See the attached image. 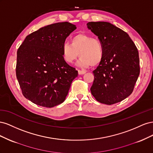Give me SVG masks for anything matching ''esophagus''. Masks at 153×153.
Returning a JSON list of instances; mask_svg holds the SVG:
<instances>
[{
    "instance_id": "obj_1",
    "label": "esophagus",
    "mask_w": 153,
    "mask_h": 153,
    "mask_svg": "<svg viewBox=\"0 0 153 153\" xmlns=\"http://www.w3.org/2000/svg\"><path fill=\"white\" fill-rule=\"evenodd\" d=\"M78 74H79V75H84V74L85 73V71H82V70H78Z\"/></svg>"
}]
</instances>
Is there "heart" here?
Wrapping results in <instances>:
<instances>
[{
  "label": "heart",
  "instance_id": "1",
  "mask_svg": "<svg viewBox=\"0 0 153 153\" xmlns=\"http://www.w3.org/2000/svg\"><path fill=\"white\" fill-rule=\"evenodd\" d=\"M64 59L73 63L79 55L78 64L87 68L98 65L103 58L104 49L102 43L86 34H78L71 39V44L64 43L61 47Z\"/></svg>",
  "mask_w": 153,
  "mask_h": 153
}]
</instances>
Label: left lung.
<instances>
[{
    "mask_svg": "<svg viewBox=\"0 0 153 153\" xmlns=\"http://www.w3.org/2000/svg\"><path fill=\"white\" fill-rule=\"evenodd\" d=\"M87 25L104 49L102 61L93 71L91 93L101 103L120 102L132 93L139 76L138 50L126 32L109 22H91Z\"/></svg>",
    "mask_w": 153,
    "mask_h": 153,
    "instance_id": "1",
    "label": "left lung"
}]
</instances>
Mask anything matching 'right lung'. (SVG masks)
I'll list each match as a JSON object with an SVG mask.
<instances>
[{
	"label": "right lung",
	"instance_id": "right-lung-1",
	"mask_svg": "<svg viewBox=\"0 0 153 153\" xmlns=\"http://www.w3.org/2000/svg\"><path fill=\"white\" fill-rule=\"evenodd\" d=\"M76 29L71 23L59 22L26 37L17 51L16 67L25 98L48 108L64 102L78 71L64 61L61 47Z\"/></svg>",
	"mask_w": 153,
	"mask_h": 153
}]
</instances>
